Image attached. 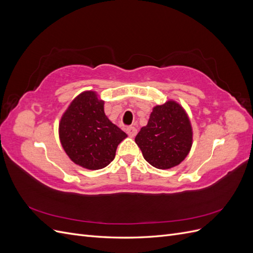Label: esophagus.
<instances>
[{
    "instance_id": "esophagus-1",
    "label": "esophagus",
    "mask_w": 253,
    "mask_h": 253,
    "mask_svg": "<svg viewBox=\"0 0 253 253\" xmlns=\"http://www.w3.org/2000/svg\"><path fill=\"white\" fill-rule=\"evenodd\" d=\"M126 131L129 137H135L137 134V129L134 126H128L126 128Z\"/></svg>"
}]
</instances>
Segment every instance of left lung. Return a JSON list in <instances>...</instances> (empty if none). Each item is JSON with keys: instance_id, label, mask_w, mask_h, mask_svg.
<instances>
[{"instance_id": "obj_1", "label": "left lung", "mask_w": 253, "mask_h": 253, "mask_svg": "<svg viewBox=\"0 0 253 253\" xmlns=\"http://www.w3.org/2000/svg\"><path fill=\"white\" fill-rule=\"evenodd\" d=\"M192 141L193 131L188 114L173 100L154 106L148 125L135 137L143 158L162 170L178 166L188 156Z\"/></svg>"}]
</instances>
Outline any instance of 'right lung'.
<instances>
[{
    "mask_svg": "<svg viewBox=\"0 0 253 253\" xmlns=\"http://www.w3.org/2000/svg\"><path fill=\"white\" fill-rule=\"evenodd\" d=\"M62 148L73 163L99 170L113 162L118 144L127 135L104 114V101L86 90L68 105L59 124Z\"/></svg>",
    "mask_w": 253,
    "mask_h": 253,
    "instance_id": "obj_1",
    "label": "right lung"
}]
</instances>
